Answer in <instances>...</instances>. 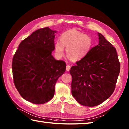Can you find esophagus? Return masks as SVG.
<instances>
[{
	"label": "esophagus",
	"mask_w": 129,
	"mask_h": 129,
	"mask_svg": "<svg viewBox=\"0 0 129 129\" xmlns=\"http://www.w3.org/2000/svg\"><path fill=\"white\" fill-rule=\"evenodd\" d=\"M70 68H71V66H70V65H68L67 66V67H66V70L67 71V72H68V71L70 70Z\"/></svg>",
	"instance_id": "1"
}]
</instances>
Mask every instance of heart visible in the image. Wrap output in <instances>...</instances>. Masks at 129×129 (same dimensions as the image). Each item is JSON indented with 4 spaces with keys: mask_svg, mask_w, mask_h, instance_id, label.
<instances>
[{
    "mask_svg": "<svg viewBox=\"0 0 129 129\" xmlns=\"http://www.w3.org/2000/svg\"><path fill=\"white\" fill-rule=\"evenodd\" d=\"M93 46V40L90 35L85 34L78 30L72 29L65 31L60 35V41L55 44L56 56L62 57L67 48V55L72 61H78L85 57Z\"/></svg>",
    "mask_w": 129,
    "mask_h": 129,
    "instance_id": "heart-1",
    "label": "heart"
}]
</instances>
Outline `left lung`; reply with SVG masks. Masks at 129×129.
Here are the masks:
<instances>
[{
	"mask_svg": "<svg viewBox=\"0 0 129 129\" xmlns=\"http://www.w3.org/2000/svg\"><path fill=\"white\" fill-rule=\"evenodd\" d=\"M99 44L71 68L72 93L82 105L92 107L103 103L113 94L120 73L116 49L98 33Z\"/></svg>",
	"mask_w": 129,
	"mask_h": 129,
	"instance_id": "obj_1",
	"label": "left lung"
}]
</instances>
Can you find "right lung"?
Listing matches in <instances>:
<instances>
[{
  "mask_svg": "<svg viewBox=\"0 0 129 129\" xmlns=\"http://www.w3.org/2000/svg\"><path fill=\"white\" fill-rule=\"evenodd\" d=\"M56 33L48 27L35 31L20 43L13 56L14 83L22 98L34 104L53 98L55 85L66 69L65 62L51 55Z\"/></svg>",
  "mask_w": 129,
  "mask_h": 129,
  "instance_id": "1",
  "label": "right lung"
}]
</instances>
